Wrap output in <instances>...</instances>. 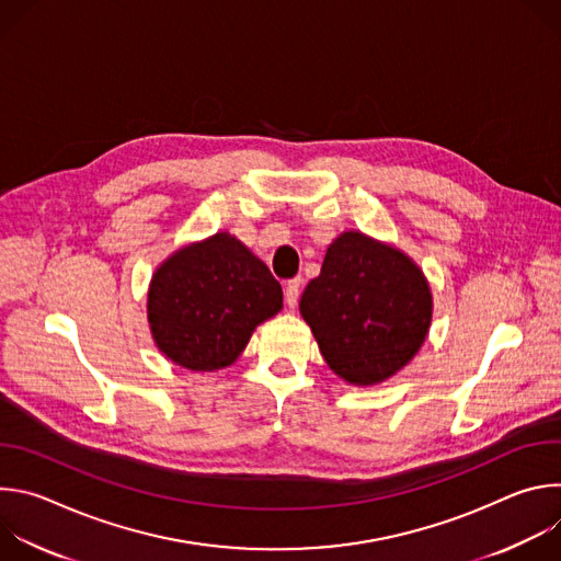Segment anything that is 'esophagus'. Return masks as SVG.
<instances>
[{"instance_id": "1", "label": "esophagus", "mask_w": 561, "mask_h": 561, "mask_svg": "<svg viewBox=\"0 0 561 561\" xmlns=\"http://www.w3.org/2000/svg\"><path fill=\"white\" fill-rule=\"evenodd\" d=\"M299 293H301V279H299V277L288 279V282H286V288H284V297H286V304H288L290 308L297 306Z\"/></svg>"}]
</instances>
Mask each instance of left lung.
<instances>
[{
  "label": "left lung",
  "mask_w": 561,
  "mask_h": 561,
  "mask_svg": "<svg viewBox=\"0 0 561 561\" xmlns=\"http://www.w3.org/2000/svg\"><path fill=\"white\" fill-rule=\"evenodd\" d=\"M299 312L335 375L375 386L422 348L433 295L409 255L348 230L329 247L322 273L301 293Z\"/></svg>",
  "instance_id": "obj_1"
}]
</instances>
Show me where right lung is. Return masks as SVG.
I'll use <instances>...</instances> for the list:
<instances>
[{"mask_svg":"<svg viewBox=\"0 0 561 561\" xmlns=\"http://www.w3.org/2000/svg\"><path fill=\"white\" fill-rule=\"evenodd\" d=\"M146 308L159 351L182 368L213 373L282 310V286L237 237L215 232L154 271Z\"/></svg>","mask_w":561,"mask_h":561,"instance_id":"1","label":"right lung"}]
</instances>
